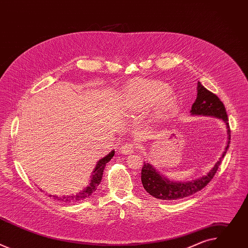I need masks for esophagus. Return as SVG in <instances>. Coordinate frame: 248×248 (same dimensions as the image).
<instances>
[{"mask_svg":"<svg viewBox=\"0 0 248 248\" xmlns=\"http://www.w3.org/2000/svg\"><path fill=\"white\" fill-rule=\"evenodd\" d=\"M136 148V143L134 142H125L124 144H123L121 146V151L122 153L124 154H129V153H132Z\"/></svg>","mask_w":248,"mask_h":248,"instance_id":"obj_1","label":"esophagus"}]
</instances>
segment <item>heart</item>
Here are the masks:
<instances>
[{
    "label": "heart",
    "mask_w": 248,
    "mask_h": 248,
    "mask_svg": "<svg viewBox=\"0 0 248 248\" xmlns=\"http://www.w3.org/2000/svg\"><path fill=\"white\" fill-rule=\"evenodd\" d=\"M169 86L158 80H137L125 89V99L134 108H148L158 100L161 112H167L174 104V98L168 93Z\"/></svg>",
    "instance_id": "b5f03b06"
}]
</instances>
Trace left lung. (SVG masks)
I'll return each mask as SVG.
<instances>
[{
  "instance_id": "left-lung-1",
  "label": "left lung",
  "mask_w": 248,
  "mask_h": 248,
  "mask_svg": "<svg viewBox=\"0 0 248 248\" xmlns=\"http://www.w3.org/2000/svg\"><path fill=\"white\" fill-rule=\"evenodd\" d=\"M197 85V97L192 105L190 113L192 115L213 116L222 119L226 123L228 127L229 142L226 147V151L222 156V158H224L229 148L231 140V128L226 108L223 102L216 94L206 89L200 82H198ZM222 158L206 175L188 183H172L168 181L167 179L163 178L162 175H160L159 172H157L150 164L144 162L142 169H141V182H142L144 189L155 198L162 200L182 199L196 193L211 182L219 169Z\"/></svg>"
}]
</instances>
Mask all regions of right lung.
Listing matches in <instances>:
<instances>
[{
  "label": "right lung",
  "mask_w": 248,
  "mask_h": 248,
  "mask_svg": "<svg viewBox=\"0 0 248 248\" xmlns=\"http://www.w3.org/2000/svg\"><path fill=\"white\" fill-rule=\"evenodd\" d=\"M115 155V151H112L110 154H108L106 157H104L103 159H101L98 164L96 165V168L94 170V174L92 176V180L89 184V186L81 192L78 193V194H75V195H69V196H64V197H57V196H53L55 197V199H58L60 201H63L65 203H75V202H78L80 200H83L89 196H91V194L93 192L96 191L98 186L100 185L101 183V180H102V175H103V171H104V169H105V166L106 164H107ZM52 196V195H50Z\"/></svg>",
  "instance_id": "right-lung-1"
}]
</instances>
